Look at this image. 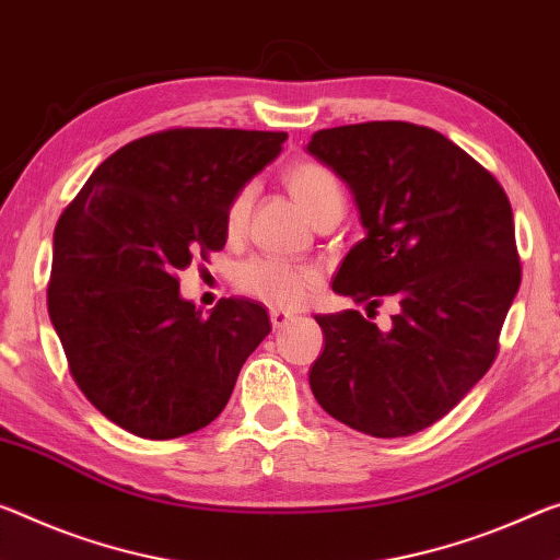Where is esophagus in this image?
I'll use <instances>...</instances> for the list:
<instances>
[{
  "label": "esophagus",
  "instance_id": "1",
  "mask_svg": "<svg viewBox=\"0 0 560 560\" xmlns=\"http://www.w3.org/2000/svg\"><path fill=\"white\" fill-rule=\"evenodd\" d=\"M269 316H271V326L273 328H283L289 322H294V314L283 312V308H271Z\"/></svg>",
  "mask_w": 560,
  "mask_h": 560
}]
</instances>
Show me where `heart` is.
<instances>
[{
	"label": "heart",
	"mask_w": 560,
	"mask_h": 560,
	"mask_svg": "<svg viewBox=\"0 0 560 560\" xmlns=\"http://www.w3.org/2000/svg\"><path fill=\"white\" fill-rule=\"evenodd\" d=\"M289 191L294 194V199L301 203V209L306 211L308 219H316L328 209L341 207L343 209V189L341 182L336 179L331 168H326L318 162H296L287 168L283 174ZM254 189L244 186L229 203L226 211V226L236 232L244 226V221L252 211ZM316 271L308 266H296L277 256H259L238 266L236 283L238 289L246 291L256 299L266 301L273 306H296L308 296V291L316 287Z\"/></svg>",
	"instance_id": "b5f03b06"
}]
</instances>
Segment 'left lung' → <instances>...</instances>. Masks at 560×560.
<instances>
[{
    "label": "left lung",
    "instance_id": "obj_1",
    "mask_svg": "<svg viewBox=\"0 0 560 560\" xmlns=\"http://www.w3.org/2000/svg\"><path fill=\"white\" fill-rule=\"evenodd\" d=\"M306 152L346 182L366 229L331 289L374 312L396 306L388 331L353 308L314 316L326 343L308 384L336 421L411 436L471 392L499 351L521 287L509 197L454 141L408 121L322 129Z\"/></svg>",
    "mask_w": 560,
    "mask_h": 560
}]
</instances>
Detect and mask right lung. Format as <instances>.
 <instances>
[{
    "mask_svg": "<svg viewBox=\"0 0 560 560\" xmlns=\"http://www.w3.org/2000/svg\"><path fill=\"white\" fill-rule=\"evenodd\" d=\"M283 139L244 129L141 137L104 159L59 217L51 326L77 386L124 431L164 441L209 425L271 331L248 299H221L201 316L176 273L224 248L229 203Z\"/></svg>",
    "mask_w": 560,
    "mask_h": 560,
    "instance_id": "add662e5",
    "label": "right lung"
}]
</instances>
